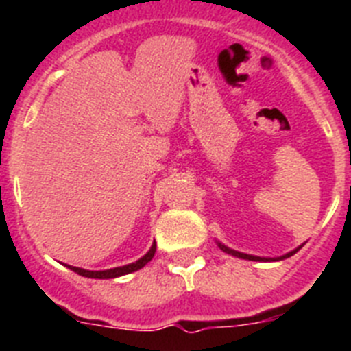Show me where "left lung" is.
<instances>
[{
	"instance_id": "8db88e82",
	"label": "left lung",
	"mask_w": 351,
	"mask_h": 351,
	"mask_svg": "<svg viewBox=\"0 0 351 351\" xmlns=\"http://www.w3.org/2000/svg\"><path fill=\"white\" fill-rule=\"evenodd\" d=\"M218 246H219V250H221V251H225V253H228V255H234V256H237V258H244V260H253V262H276V260H283V258H288V256L295 255L297 251H299L300 247H302V246H299V247H297V250L290 251V253H287V255H283V256H278V258H263V256H253V255H246V253H241V251L230 250V247H226L225 244H221V243H218Z\"/></svg>"
}]
</instances>
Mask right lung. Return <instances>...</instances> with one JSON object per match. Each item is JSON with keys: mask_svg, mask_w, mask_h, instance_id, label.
<instances>
[{"mask_svg": "<svg viewBox=\"0 0 351 351\" xmlns=\"http://www.w3.org/2000/svg\"><path fill=\"white\" fill-rule=\"evenodd\" d=\"M154 253H156V243H153L151 250H149L141 260H137V262L128 263V265H123V267L107 269V271H86V269L73 267V265H66V263H64V265H66L70 271H73V272H77V274L84 276V278H95V280H112V278H119V276L130 274V272H135V271H138V269H142L145 263L151 262V258L154 256Z\"/></svg>", "mask_w": 351, "mask_h": 351, "instance_id": "1", "label": "right lung"}]
</instances>
